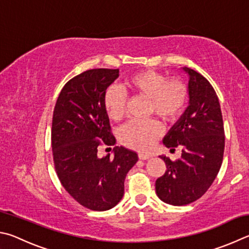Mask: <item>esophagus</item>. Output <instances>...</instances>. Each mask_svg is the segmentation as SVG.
I'll list each match as a JSON object with an SVG mask.
<instances>
[{
	"label": "esophagus",
	"mask_w": 249,
	"mask_h": 249,
	"mask_svg": "<svg viewBox=\"0 0 249 249\" xmlns=\"http://www.w3.org/2000/svg\"><path fill=\"white\" fill-rule=\"evenodd\" d=\"M152 158V154L149 153H139V159L140 160H149Z\"/></svg>",
	"instance_id": "1"
}]
</instances>
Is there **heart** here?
Wrapping results in <instances>:
<instances>
[{
    "label": "heart",
    "mask_w": 249,
    "mask_h": 249,
    "mask_svg": "<svg viewBox=\"0 0 249 249\" xmlns=\"http://www.w3.org/2000/svg\"><path fill=\"white\" fill-rule=\"evenodd\" d=\"M127 89L134 95L149 98L147 113L156 115L164 122H173L181 115L188 100V87L179 78H172L164 74L145 70L132 74L124 82ZM104 106L109 118L120 121L127 112V95L120 89L111 86L104 96ZM162 125L154 119L131 121L119 131V140L124 145L136 150H146L162 134Z\"/></svg>",
    "instance_id": "b5f03b06"
}]
</instances>
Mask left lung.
Listing matches in <instances>:
<instances>
[{
    "mask_svg": "<svg viewBox=\"0 0 249 249\" xmlns=\"http://www.w3.org/2000/svg\"><path fill=\"white\" fill-rule=\"evenodd\" d=\"M189 105L163 139L164 145L181 158L160 155L166 172L156 179L158 197L172 206H186L206 194L219 173L224 153V127L215 90L206 77L189 68Z\"/></svg>",
    "mask_w": 249,
    "mask_h": 249,
    "instance_id": "obj_1",
    "label": "left lung"
}]
</instances>
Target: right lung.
<instances>
[{"label":"right lung","mask_w":249,"mask_h":249,"mask_svg":"<svg viewBox=\"0 0 249 249\" xmlns=\"http://www.w3.org/2000/svg\"><path fill=\"white\" fill-rule=\"evenodd\" d=\"M118 76V69H93L71 78L56 99L52 118L56 175L74 200L94 211L109 210L120 202L125 176L139 160L136 152L124 146L113 147V158L97 154L102 143H116L104 96Z\"/></svg>","instance_id":"right-lung-1"}]
</instances>
